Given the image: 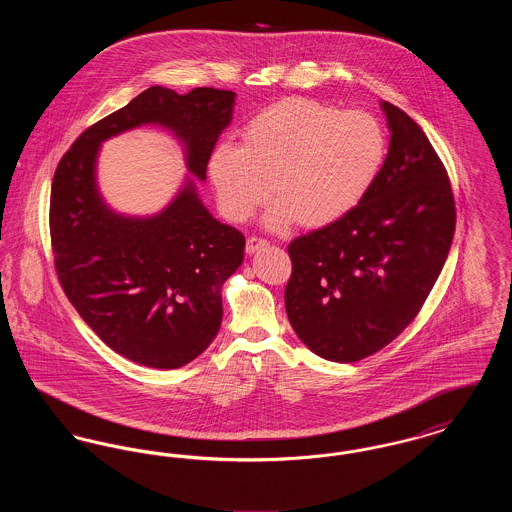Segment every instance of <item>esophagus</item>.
Returning a JSON list of instances; mask_svg holds the SVG:
<instances>
[{
  "label": "esophagus",
  "instance_id": "34e87169",
  "mask_svg": "<svg viewBox=\"0 0 512 512\" xmlns=\"http://www.w3.org/2000/svg\"><path fill=\"white\" fill-rule=\"evenodd\" d=\"M268 242L265 238H257V236H251L249 240H247V244H245V251L251 255V253H255V251H259V249H263V247H267Z\"/></svg>",
  "mask_w": 512,
  "mask_h": 512
}]
</instances>
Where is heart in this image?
<instances>
[{
    "instance_id": "1",
    "label": "heart",
    "mask_w": 512,
    "mask_h": 512,
    "mask_svg": "<svg viewBox=\"0 0 512 512\" xmlns=\"http://www.w3.org/2000/svg\"><path fill=\"white\" fill-rule=\"evenodd\" d=\"M388 155L382 124L315 99L276 101L249 119L242 144L213 147L207 172L226 219L244 222L274 194L265 224L328 226L357 209Z\"/></svg>"
}]
</instances>
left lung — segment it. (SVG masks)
<instances>
[{
  "mask_svg": "<svg viewBox=\"0 0 512 512\" xmlns=\"http://www.w3.org/2000/svg\"><path fill=\"white\" fill-rule=\"evenodd\" d=\"M386 163L347 217L295 238L286 313L313 353L355 363L395 340L418 315L449 255L455 199L422 128L382 101Z\"/></svg>",
  "mask_w": 512,
  "mask_h": 512,
  "instance_id": "1",
  "label": "left lung"
}]
</instances>
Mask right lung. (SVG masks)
<instances>
[{
    "instance_id": "obj_1",
    "label": "right lung",
    "mask_w": 512,
    "mask_h": 512,
    "mask_svg": "<svg viewBox=\"0 0 512 512\" xmlns=\"http://www.w3.org/2000/svg\"><path fill=\"white\" fill-rule=\"evenodd\" d=\"M234 99L228 90L194 88L180 96L151 86L84 130L53 176L49 234L59 282L101 341L138 365L180 368L215 340L220 290L244 261L245 238L207 211L190 176L161 213H115L99 194V147L126 130L159 124L184 147L190 174L205 180Z\"/></svg>"
}]
</instances>
